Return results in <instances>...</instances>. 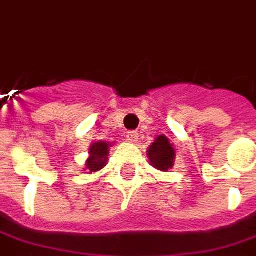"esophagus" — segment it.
Returning a JSON list of instances; mask_svg holds the SVG:
<instances>
[{
    "instance_id": "esophagus-1",
    "label": "esophagus",
    "mask_w": 256,
    "mask_h": 256,
    "mask_svg": "<svg viewBox=\"0 0 256 256\" xmlns=\"http://www.w3.org/2000/svg\"><path fill=\"white\" fill-rule=\"evenodd\" d=\"M126 139L130 140V143H136L138 139H139V134H138V130H128V132H126Z\"/></svg>"
}]
</instances>
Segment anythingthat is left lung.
I'll list each match as a JSON object with an SVG mask.
<instances>
[{"mask_svg":"<svg viewBox=\"0 0 256 256\" xmlns=\"http://www.w3.org/2000/svg\"><path fill=\"white\" fill-rule=\"evenodd\" d=\"M147 155H148L151 164L158 170L167 172L168 168L174 166L176 151H174L172 146L166 136L156 138V140L150 146Z\"/></svg>","mask_w":256,"mask_h":256,"instance_id":"obj_1","label":"left lung"}]
</instances>
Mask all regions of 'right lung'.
<instances>
[{"label":"right lung","instance_id":"add662e5","mask_svg":"<svg viewBox=\"0 0 256 256\" xmlns=\"http://www.w3.org/2000/svg\"><path fill=\"white\" fill-rule=\"evenodd\" d=\"M108 148H109V144L105 143V142H97L92 146L90 148V158L88 159V163H86V167L89 172H96L101 170L105 164H106L108 159Z\"/></svg>","mask_w":256,"mask_h":256}]
</instances>
